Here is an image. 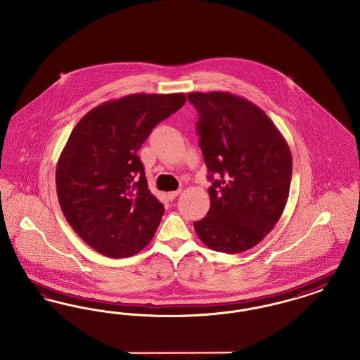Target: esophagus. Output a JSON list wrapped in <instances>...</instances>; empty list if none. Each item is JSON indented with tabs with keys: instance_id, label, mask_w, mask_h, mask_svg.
I'll return each mask as SVG.
<instances>
[{
	"instance_id": "34e87169",
	"label": "esophagus",
	"mask_w": 360,
	"mask_h": 360,
	"mask_svg": "<svg viewBox=\"0 0 360 360\" xmlns=\"http://www.w3.org/2000/svg\"><path fill=\"white\" fill-rule=\"evenodd\" d=\"M181 191H182V190H175V191H170V193H167V198H169L170 201L175 200V198L181 194Z\"/></svg>"
}]
</instances>
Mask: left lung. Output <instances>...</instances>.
Segmentation results:
<instances>
[{
  "instance_id": "left-lung-1",
  "label": "left lung",
  "mask_w": 360,
  "mask_h": 360,
  "mask_svg": "<svg viewBox=\"0 0 360 360\" xmlns=\"http://www.w3.org/2000/svg\"><path fill=\"white\" fill-rule=\"evenodd\" d=\"M188 98L198 112V143L212 181L210 207L193 223L195 233L213 251L244 252L264 239L283 213L290 148L269 116L243 97L194 91Z\"/></svg>"
}]
</instances>
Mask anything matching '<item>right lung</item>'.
<instances>
[{"instance_id":"right-lung-1","label":"right lung","mask_w":360,"mask_h":360,"mask_svg":"<svg viewBox=\"0 0 360 360\" xmlns=\"http://www.w3.org/2000/svg\"><path fill=\"white\" fill-rule=\"evenodd\" d=\"M185 103L184 93L129 94L96 106L72 129L56 165V193L68 223L97 252L132 257L154 238L165 206L136 153Z\"/></svg>"}]
</instances>
